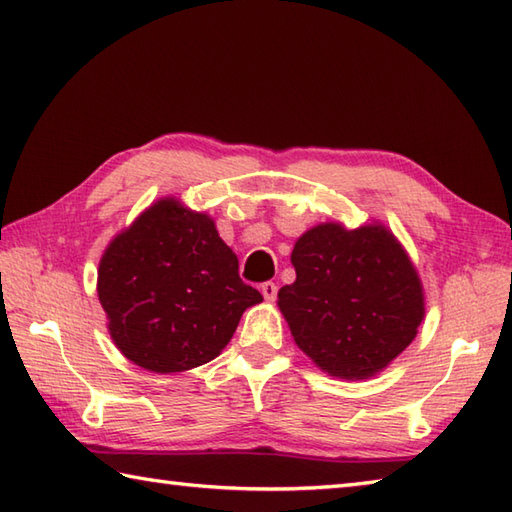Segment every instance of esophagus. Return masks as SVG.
<instances>
[{"label":"esophagus","instance_id":"esophagus-1","mask_svg":"<svg viewBox=\"0 0 512 512\" xmlns=\"http://www.w3.org/2000/svg\"><path fill=\"white\" fill-rule=\"evenodd\" d=\"M259 290H262V295H264L266 301L277 299V284H273V281H266V284L259 286Z\"/></svg>","mask_w":512,"mask_h":512}]
</instances>
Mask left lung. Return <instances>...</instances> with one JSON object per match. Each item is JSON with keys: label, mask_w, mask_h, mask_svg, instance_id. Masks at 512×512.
Masks as SVG:
<instances>
[{"label": "left lung", "mask_w": 512, "mask_h": 512, "mask_svg": "<svg viewBox=\"0 0 512 512\" xmlns=\"http://www.w3.org/2000/svg\"><path fill=\"white\" fill-rule=\"evenodd\" d=\"M295 284L279 290V310L299 350L330 376L363 380L416 339L424 319L420 277L383 224L354 231L325 222L292 248Z\"/></svg>", "instance_id": "8db88e82"}]
</instances>
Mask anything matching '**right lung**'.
<instances>
[{"label":"right lung","mask_w":512,"mask_h":512,"mask_svg":"<svg viewBox=\"0 0 512 512\" xmlns=\"http://www.w3.org/2000/svg\"><path fill=\"white\" fill-rule=\"evenodd\" d=\"M206 213L176 198L151 204L118 233L99 264L107 330L125 358L158 374L213 361L246 308L264 297Z\"/></svg>","instance_id":"obj_1"}]
</instances>
